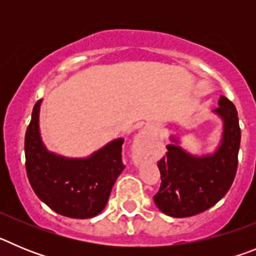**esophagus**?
<instances>
[{"label": "esophagus", "mask_w": 256, "mask_h": 256, "mask_svg": "<svg viewBox=\"0 0 256 256\" xmlns=\"http://www.w3.org/2000/svg\"><path fill=\"white\" fill-rule=\"evenodd\" d=\"M148 134H150V130H148V128H144V130H142L141 132L138 133V136H137V138H136V142L141 141V140H144V137H148Z\"/></svg>", "instance_id": "1"}]
</instances>
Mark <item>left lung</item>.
<instances>
[{
    "label": "left lung",
    "mask_w": 256,
    "mask_h": 256,
    "mask_svg": "<svg viewBox=\"0 0 256 256\" xmlns=\"http://www.w3.org/2000/svg\"><path fill=\"white\" fill-rule=\"evenodd\" d=\"M212 112L223 122L218 148L212 154L192 155L170 136L168 152L158 162L162 184L154 196L160 212L173 218H187L205 212L226 195L237 170L241 141L238 116L234 105L220 96Z\"/></svg>",
    "instance_id": "8db88e82"
}]
</instances>
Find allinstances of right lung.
Wrapping results in <instances>:
<instances>
[{
	"label": "right lung",
	"mask_w": 256,
	"mask_h": 256,
	"mask_svg": "<svg viewBox=\"0 0 256 256\" xmlns=\"http://www.w3.org/2000/svg\"><path fill=\"white\" fill-rule=\"evenodd\" d=\"M37 101L26 133V168L36 195L60 216L88 219L100 214L126 165L123 138L106 144L87 158H65L47 150L40 130Z\"/></svg>",
	"instance_id": "1"
}]
</instances>
